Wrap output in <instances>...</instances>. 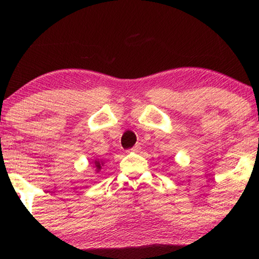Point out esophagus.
Here are the masks:
<instances>
[{
  "mask_svg": "<svg viewBox=\"0 0 259 259\" xmlns=\"http://www.w3.org/2000/svg\"><path fill=\"white\" fill-rule=\"evenodd\" d=\"M141 148V146H140V144H137V145H134V146L131 148L130 151H132V152H139V150ZM128 151V152H130Z\"/></svg>",
  "mask_w": 259,
  "mask_h": 259,
  "instance_id": "obj_1",
  "label": "esophagus"
}]
</instances>
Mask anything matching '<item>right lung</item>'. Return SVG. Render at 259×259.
I'll return each instance as SVG.
<instances>
[{"instance_id":"right-lung-1","label":"right lung","mask_w":259,"mask_h":259,"mask_svg":"<svg viewBox=\"0 0 259 259\" xmlns=\"http://www.w3.org/2000/svg\"><path fill=\"white\" fill-rule=\"evenodd\" d=\"M95 164H97V167H98V168H100V162L95 161Z\"/></svg>"}]
</instances>
